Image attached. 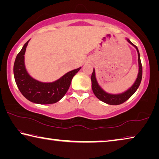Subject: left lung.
Segmentation results:
<instances>
[{"mask_svg":"<svg viewBox=\"0 0 159 159\" xmlns=\"http://www.w3.org/2000/svg\"><path fill=\"white\" fill-rule=\"evenodd\" d=\"M127 41L130 43L133 46L136 48L137 52H138V65H139V71L138 77L135 80V81L133 83V85L131 87L128 89L125 92L120 94H110L104 91L102 88L99 86L98 84V80L96 79L95 76V70L93 69V71L91 76V81H92V89L93 91V93L98 98L99 100L102 101L104 103H107L110 105H118L127 101L128 99L130 98V97L133 95V94L136 92L138 90L139 85H140L141 80H142V66L140 60V55H139V50L138 47L134 45L133 43H132L128 39H126Z\"/></svg>","mask_w":159,"mask_h":159,"instance_id":"left-lung-1","label":"left lung"}]
</instances>
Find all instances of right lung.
I'll return each mask as SVG.
<instances>
[{
  "mask_svg": "<svg viewBox=\"0 0 159 159\" xmlns=\"http://www.w3.org/2000/svg\"><path fill=\"white\" fill-rule=\"evenodd\" d=\"M29 41L24 45L15 59L13 71L16 84L23 96L31 102L39 104L56 103L65 95L72 79L81 67L69 71L54 82L43 83L34 79L26 71L25 64V54Z\"/></svg>",
  "mask_w": 159,
  "mask_h": 159,
  "instance_id": "1",
  "label": "right lung"
}]
</instances>
